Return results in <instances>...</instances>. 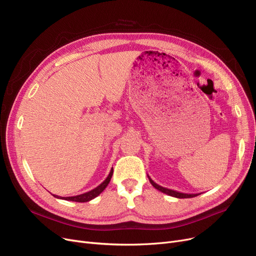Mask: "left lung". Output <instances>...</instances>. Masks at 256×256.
Here are the masks:
<instances>
[{"label":"left lung","instance_id":"left-lung-1","mask_svg":"<svg viewBox=\"0 0 256 256\" xmlns=\"http://www.w3.org/2000/svg\"><path fill=\"white\" fill-rule=\"evenodd\" d=\"M148 176V180H150V184L156 188V190H158V191H160V192H163V193H165V194H167V195H169V196L176 197V198H192V197H195V196H198V195H199V193H198V194H186V193H182V192H178V191H174V190H171V189H167V188H164V186H160V184H156V182L150 178V176Z\"/></svg>","mask_w":256,"mask_h":256}]
</instances>
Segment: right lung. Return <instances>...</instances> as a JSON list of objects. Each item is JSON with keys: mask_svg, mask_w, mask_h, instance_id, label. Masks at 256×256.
Wrapping results in <instances>:
<instances>
[{"mask_svg": "<svg viewBox=\"0 0 256 256\" xmlns=\"http://www.w3.org/2000/svg\"><path fill=\"white\" fill-rule=\"evenodd\" d=\"M113 176V168L111 169L109 176H108V178L100 184L96 188H94L93 190L89 191V192H86L84 194H80V195H76V196H70V197H60V196H57L55 195L56 198H59V199H63V200H68V201H76V202H87V201H90L92 199H94L96 197H98L104 189L106 186L109 184L110 180H111V178Z\"/></svg>", "mask_w": 256, "mask_h": 256, "instance_id": "right-lung-1", "label": "right lung"}]
</instances>
